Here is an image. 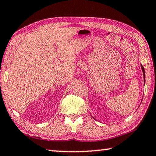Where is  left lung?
Masks as SVG:
<instances>
[{"mask_svg":"<svg viewBox=\"0 0 156 156\" xmlns=\"http://www.w3.org/2000/svg\"><path fill=\"white\" fill-rule=\"evenodd\" d=\"M142 67V70L143 72V74H144V82H145V72H144V67L142 66H141Z\"/></svg>","mask_w":156,"mask_h":156,"instance_id":"left-lung-1","label":"left lung"}]
</instances>
